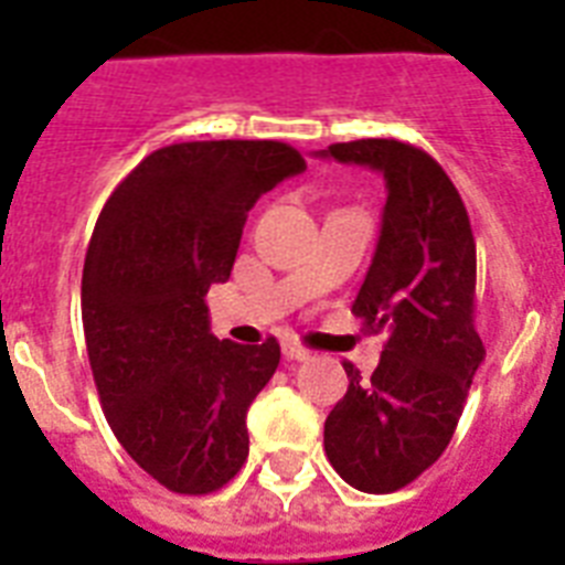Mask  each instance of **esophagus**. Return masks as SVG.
I'll return each instance as SVG.
<instances>
[{"instance_id": "34e87169", "label": "esophagus", "mask_w": 565, "mask_h": 565, "mask_svg": "<svg viewBox=\"0 0 565 565\" xmlns=\"http://www.w3.org/2000/svg\"><path fill=\"white\" fill-rule=\"evenodd\" d=\"M281 352L287 361H310V352L305 349V345L292 343V340H287V343H281Z\"/></svg>"}]
</instances>
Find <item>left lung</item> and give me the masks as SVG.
Here are the masks:
<instances>
[{
  "label": "left lung",
  "mask_w": 565,
  "mask_h": 565,
  "mask_svg": "<svg viewBox=\"0 0 565 565\" xmlns=\"http://www.w3.org/2000/svg\"><path fill=\"white\" fill-rule=\"evenodd\" d=\"M386 181L375 257L354 317L386 343L372 377L343 363L349 390L326 419V455L361 492H395L439 460L483 361L475 331V237L466 204L428 152L352 140L317 152Z\"/></svg>",
  "instance_id": "1"
}]
</instances>
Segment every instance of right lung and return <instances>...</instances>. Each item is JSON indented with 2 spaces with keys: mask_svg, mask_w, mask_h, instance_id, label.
Returning <instances> with one entry per match:
<instances>
[{
  "mask_svg": "<svg viewBox=\"0 0 565 565\" xmlns=\"http://www.w3.org/2000/svg\"><path fill=\"white\" fill-rule=\"evenodd\" d=\"M301 170L278 140L172 143L96 220L82 275L93 381L119 446L167 490L207 495L246 463V411L281 345L220 343L204 296L228 281L257 199Z\"/></svg>",
  "mask_w": 565,
  "mask_h": 565,
  "instance_id": "1",
  "label": "right lung"
}]
</instances>
